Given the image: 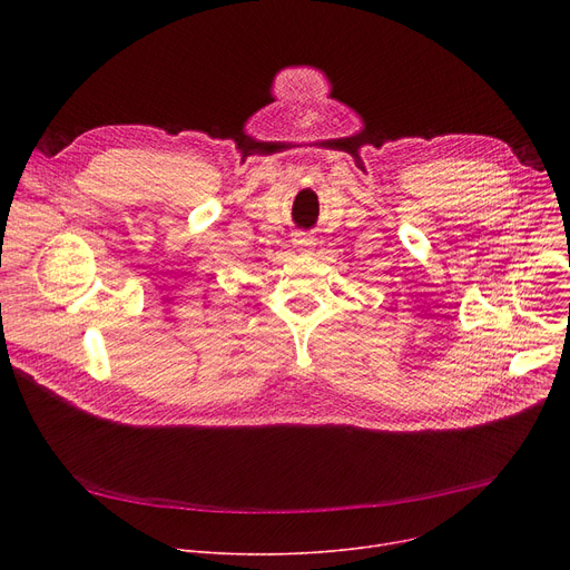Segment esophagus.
Instances as JSON below:
<instances>
[{
  "label": "esophagus",
  "instance_id": "esophagus-1",
  "mask_svg": "<svg viewBox=\"0 0 570 570\" xmlns=\"http://www.w3.org/2000/svg\"><path fill=\"white\" fill-rule=\"evenodd\" d=\"M293 247H295L297 252H307V249L314 247V239L307 237V235H303V233H295V235H293Z\"/></svg>",
  "mask_w": 570,
  "mask_h": 570
}]
</instances>
